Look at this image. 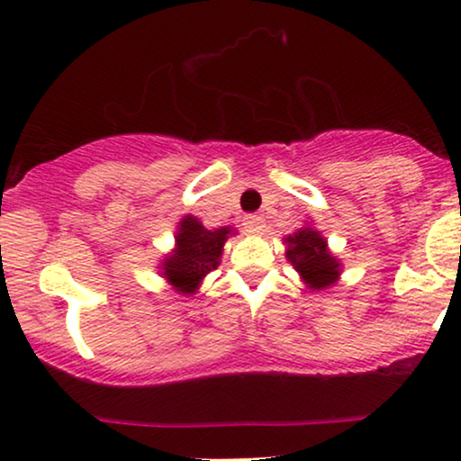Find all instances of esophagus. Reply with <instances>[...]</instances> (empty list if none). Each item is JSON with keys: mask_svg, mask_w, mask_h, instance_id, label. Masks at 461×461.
I'll return each instance as SVG.
<instances>
[{"mask_svg": "<svg viewBox=\"0 0 461 461\" xmlns=\"http://www.w3.org/2000/svg\"><path fill=\"white\" fill-rule=\"evenodd\" d=\"M243 226L248 232H262L264 230V218L260 213H249V216H245L243 220Z\"/></svg>", "mask_w": 461, "mask_h": 461, "instance_id": "esophagus-1", "label": "esophagus"}]
</instances>
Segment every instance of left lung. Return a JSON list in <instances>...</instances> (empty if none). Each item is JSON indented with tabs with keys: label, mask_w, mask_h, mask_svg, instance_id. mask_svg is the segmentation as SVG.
<instances>
[{
	"label": "left lung",
	"mask_w": 461,
	"mask_h": 461,
	"mask_svg": "<svg viewBox=\"0 0 461 461\" xmlns=\"http://www.w3.org/2000/svg\"><path fill=\"white\" fill-rule=\"evenodd\" d=\"M287 260L294 264L302 279L311 289H325L336 283L339 275V264L330 251H327L325 239L317 230L304 229L292 232L285 239Z\"/></svg>",
	"instance_id": "1"
}]
</instances>
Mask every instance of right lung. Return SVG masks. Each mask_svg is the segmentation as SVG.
I'll use <instances>...</instances> for the list:
<instances>
[{"label":"right lung","instance_id":"add662e5","mask_svg":"<svg viewBox=\"0 0 461 461\" xmlns=\"http://www.w3.org/2000/svg\"><path fill=\"white\" fill-rule=\"evenodd\" d=\"M229 229L207 230L197 218L186 216L180 222L176 235L178 248L163 262V275L174 289L182 294H194L199 281L220 264L222 245L229 237Z\"/></svg>","mask_w":461,"mask_h":461}]
</instances>
